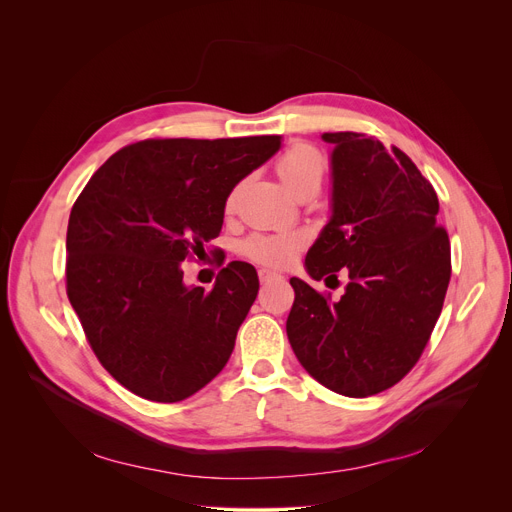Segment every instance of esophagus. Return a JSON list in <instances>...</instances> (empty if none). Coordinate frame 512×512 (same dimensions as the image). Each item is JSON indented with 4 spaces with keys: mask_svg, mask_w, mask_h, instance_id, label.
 Returning <instances> with one entry per match:
<instances>
[{
    "mask_svg": "<svg viewBox=\"0 0 512 512\" xmlns=\"http://www.w3.org/2000/svg\"><path fill=\"white\" fill-rule=\"evenodd\" d=\"M274 280H282V276H278V274H274L270 270H259V282L261 284H270Z\"/></svg>",
    "mask_w": 512,
    "mask_h": 512,
    "instance_id": "esophagus-1",
    "label": "esophagus"
}]
</instances>
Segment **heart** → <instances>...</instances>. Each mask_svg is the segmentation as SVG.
Returning <instances> with one entry per match:
<instances>
[{
	"label": "heart",
	"instance_id": "b5f03b06",
	"mask_svg": "<svg viewBox=\"0 0 512 512\" xmlns=\"http://www.w3.org/2000/svg\"><path fill=\"white\" fill-rule=\"evenodd\" d=\"M276 174L294 195L317 191L326 174V157L311 143H294L276 159ZM234 203V193L226 199V209ZM303 234H253L240 245L242 255L265 267H286L305 247Z\"/></svg>",
	"mask_w": 512,
	"mask_h": 512
}]
</instances>
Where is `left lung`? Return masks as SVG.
I'll return each mask as SVG.
<instances>
[{"label": "left lung", "instance_id": "1", "mask_svg": "<svg viewBox=\"0 0 512 512\" xmlns=\"http://www.w3.org/2000/svg\"><path fill=\"white\" fill-rule=\"evenodd\" d=\"M332 220L309 249L311 278L348 274L340 301L290 278L286 334L294 355L326 388L365 398L417 365L442 313L450 240L438 195L407 153L363 132H326Z\"/></svg>", "mask_w": 512, "mask_h": 512}]
</instances>
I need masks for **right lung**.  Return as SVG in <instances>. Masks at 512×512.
I'll return each instance as SVG.
<instances>
[{
	"label": "right lung",
	"instance_id": "obj_1",
	"mask_svg": "<svg viewBox=\"0 0 512 512\" xmlns=\"http://www.w3.org/2000/svg\"><path fill=\"white\" fill-rule=\"evenodd\" d=\"M280 134L145 139L114 153L72 205L66 292L99 363L153 402L199 392L228 363L259 290L232 261L186 288L184 259L222 230L232 188L280 149Z\"/></svg>",
	"mask_w": 512,
	"mask_h": 512
}]
</instances>
